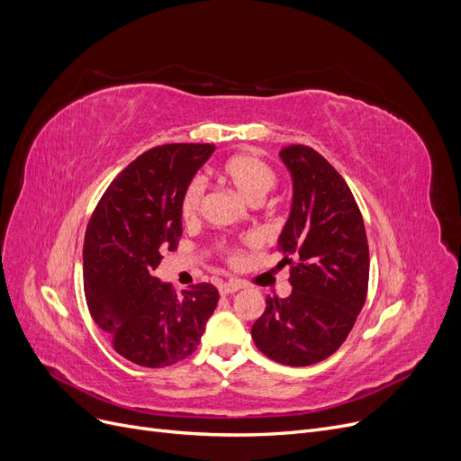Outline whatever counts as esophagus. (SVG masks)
Returning a JSON list of instances; mask_svg holds the SVG:
<instances>
[{
  "mask_svg": "<svg viewBox=\"0 0 461 461\" xmlns=\"http://www.w3.org/2000/svg\"><path fill=\"white\" fill-rule=\"evenodd\" d=\"M240 289H242V283H238V281H227V283L219 285V294L227 296V294H232V293L240 291Z\"/></svg>",
  "mask_w": 461,
  "mask_h": 461,
  "instance_id": "34e87169",
  "label": "esophagus"
}]
</instances>
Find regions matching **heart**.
<instances>
[{
	"label": "heart",
	"mask_w": 461,
	"mask_h": 461,
	"mask_svg": "<svg viewBox=\"0 0 461 461\" xmlns=\"http://www.w3.org/2000/svg\"><path fill=\"white\" fill-rule=\"evenodd\" d=\"M223 178L248 199L251 204L260 203L265 199L267 193L276 187L277 184V174L276 170L265 161L260 159L255 153H238L230 159L225 161L221 167ZM206 193V180L203 176H194L184 189L180 212L182 217L191 221L201 212L203 201ZM221 253L230 265H238L240 262V251L229 246H221Z\"/></svg>",
	"instance_id": "b5f03b06"
}]
</instances>
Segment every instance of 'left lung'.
Segmentation results:
<instances>
[{"mask_svg": "<svg viewBox=\"0 0 461 461\" xmlns=\"http://www.w3.org/2000/svg\"><path fill=\"white\" fill-rule=\"evenodd\" d=\"M293 176V208L277 240L291 267L289 298H267L251 338L285 366L317 364L341 347L367 294L369 248L360 208L341 174L310 146L279 151Z\"/></svg>", "mask_w": 461, "mask_h": 461, "instance_id": "1", "label": "left lung"}]
</instances>
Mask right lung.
Wrapping results in <instances>:
<instances>
[{
  "mask_svg": "<svg viewBox=\"0 0 461 461\" xmlns=\"http://www.w3.org/2000/svg\"><path fill=\"white\" fill-rule=\"evenodd\" d=\"M213 144H165L131 161L97 203L84 236V294L94 321L118 355L165 367L199 347L219 293L191 285L182 298L153 270L182 236L185 185Z\"/></svg>",
  "mask_w": 461,
  "mask_h": 461,
  "instance_id": "add662e5",
  "label": "right lung"
}]
</instances>
